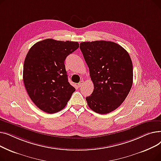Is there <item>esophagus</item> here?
<instances>
[{
    "mask_svg": "<svg viewBox=\"0 0 161 161\" xmlns=\"http://www.w3.org/2000/svg\"><path fill=\"white\" fill-rule=\"evenodd\" d=\"M83 83H84V81H83V80H81V81H80L78 83V87H80L83 86Z\"/></svg>",
    "mask_w": 161,
    "mask_h": 161,
    "instance_id": "34e87169",
    "label": "esophagus"
}]
</instances>
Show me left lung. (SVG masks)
<instances>
[{"label": "left lung", "instance_id": "obj_1", "mask_svg": "<svg viewBox=\"0 0 161 161\" xmlns=\"http://www.w3.org/2000/svg\"><path fill=\"white\" fill-rule=\"evenodd\" d=\"M80 48L94 85L91 95L86 97L89 107L100 114L115 110L124 102L132 86L129 54L110 41L81 42Z\"/></svg>", "mask_w": 161, "mask_h": 161}]
</instances>
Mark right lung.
I'll return each mask as SVG.
<instances>
[{
    "label": "right lung",
    "instance_id": "add662e5",
    "mask_svg": "<svg viewBox=\"0 0 161 161\" xmlns=\"http://www.w3.org/2000/svg\"><path fill=\"white\" fill-rule=\"evenodd\" d=\"M78 47L77 42L49 38L29 49L24 61L23 82L29 97L41 110L48 114L61 111L75 91L68 81L64 61Z\"/></svg>",
    "mask_w": 161,
    "mask_h": 161
}]
</instances>
